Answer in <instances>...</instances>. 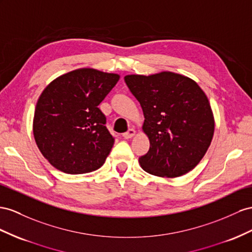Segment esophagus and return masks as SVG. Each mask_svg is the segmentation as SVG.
I'll use <instances>...</instances> for the list:
<instances>
[{
    "label": "esophagus",
    "mask_w": 252,
    "mask_h": 252,
    "mask_svg": "<svg viewBox=\"0 0 252 252\" xmlns=\"http://www.w3.org/2000/svg\"><path fill=\"white\" fill-rule=\"evenodd\" d=\"M135 130L134 128H130V130H128L126 133H125L124 134V137L126 138V139H130V138H132V137H134L135 136Z\"/></svg>",
    "instance_id": "1"
}]
</instances>
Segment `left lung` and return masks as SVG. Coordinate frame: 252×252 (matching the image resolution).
Returning a JSON list of instances; mask_svg holds the SVG:
<instances>
[{"mask_svg": "<svg viewBox=\"0 0 252 252\" xmlns=\"http://www.w3.org/2000/svg\"><path fill=\"white\" fill-rule=\"evenodd\" d=\"M125 81L143 108L149 151L139 158L146 172L177 178L189 172L208 151L215 120L208 96L189 76L170 71L128 74Z\"/></svg>", "mask_w": 252, "mask_h": 252, "instance_id": "left-lung-1", "label": "left lung"}]
</instances>
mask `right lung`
Wrapping results in <instances>:
<instances>
[{
	"label": "right lung",
	"mask_w": 252,
	"mask_h": 252,
	"mask_svg": "<svg viewBox=\"0 0 252 252\" xmlns=\"http://www.w3.org/2000/svg\"><path fill=\"white\" fill-rule=\"evenodd\" d=\"M119 79L117 73L80 68L43 89L35 108L33 134L38 149L56 169L80 175L105 163L114 137L98 105Z\"/></svg>",
	"instance_id": "right-lung-1"
}]
</instances>
